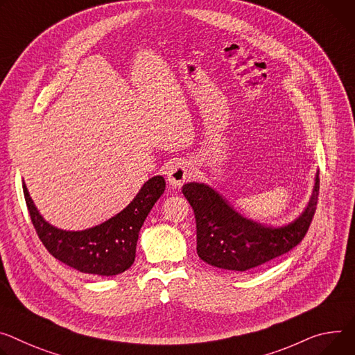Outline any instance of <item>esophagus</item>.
I'll return each mask as SVG.
<instances>
[{"mask_svg":"<svg viewBox=\"0 0 355 355\" xmlns=\"http://www.w3.org/2000/svg\"><path fill=\"white\" fill-rule=\"evenodd\" d=\"M192 168L187 163V161H177L175 164H173L167 173V180L171 187L178 188L181 187L185 181H188L192 177Z\"/></svg>","mask_w":355,"mask_h":355,"instance_id":"esophagus-1","label":"esophagus"}]
</instances>
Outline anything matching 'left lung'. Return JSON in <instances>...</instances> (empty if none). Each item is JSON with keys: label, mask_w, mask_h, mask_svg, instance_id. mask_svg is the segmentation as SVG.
<instances>
[{"label": "left lung", "mask_w": 355, "mask_h": 355, "mask_svg": "<svg viewBox=\"0 0 355 355\" xmlns=\"http://www.w3.org/2000/svg\"><path fill=\"white\" fill-rule=\"evenodd\" d=\"M320 178L315 173L311 197L304 211L283 227L252 220L204 182L182 185V194L194 209L197 253L211 266L245 272L270 262L297 246L315 212Z\"/></svg>", "instance_id": "obj_1"}]
</instances>
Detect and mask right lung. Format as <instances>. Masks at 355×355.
I'll use <instances>...</instances> for the list:
<instances>
[{"mask_svg": "<svg viewBox=\"0 0 355 355\" xmlns=\"http://www.w3.org/2000/svg\"><path fill=\"white\" fill-rule=\"evenodd\" d=\"M22 188L34 228L55 259L80 273L116 276L133 265L139 232L151 208L163 196L166 180L161 175L150 178L123 211L83 231L59 230L46 222L29 197L24 181Z\"/></svg>", "mask_w": 355, "mask_h": 355, "instance_id": "add662e5", "label": "right lung"}]
</instances>
